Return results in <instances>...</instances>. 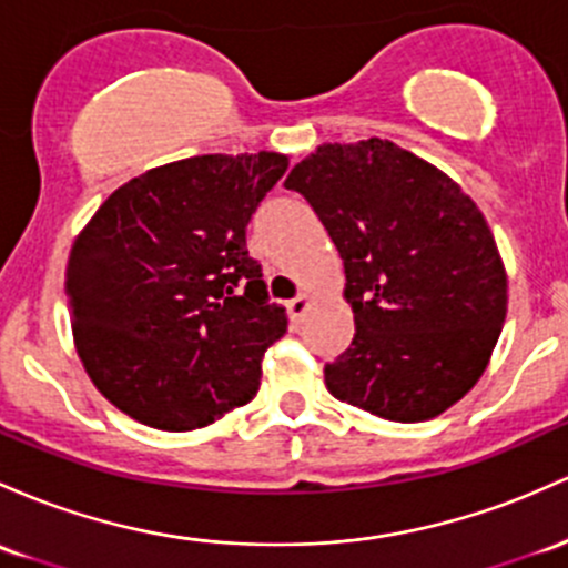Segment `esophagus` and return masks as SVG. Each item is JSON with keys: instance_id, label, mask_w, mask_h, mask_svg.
<instances>
[{"instance_id": "esophagus-1", "label": "esophagus", "mask_w": 568, "mask_h": 568, "mask_svg": "<svg viewBox=\"0 0 568 568\" xmlns=\"http://www.w3.org/2000/svg\"><path fill=\"white\" fill-rule=\"evenodd\" d=\"M310 304H313V296H310V294H298L296 298H291V302L285 304V307H288L291 321H296V323L304 321V315H307Z\"/></svg>"}]
</instances>
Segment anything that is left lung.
Returning <instances> with one entry per match:
<instances>
[{
  "label": "left lung",
  "instance_id": "1",
  "mask_svg": "<svg viewBox=\"0 0 568 568\" xmlns=\"http://www.w3.org/2000/svg\"><path fill=\"white\" fill-rule=\"evenodd\" d=\"M345 264L351 347L328 394L394 423L432 420L483 372L507 317V270L475 199L396 142H323L291 170Z\"/></svg>",
  "mask_w": 568,
  "mask_h": 568
}]
</instances>
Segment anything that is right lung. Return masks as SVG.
Wrapping results in <instances>:
<instances>
[{"label": "right lung", "instance_id": "1", "mask_svg": "<svg viewBox=\"0 0 568 568\" xmlns=\"http://www.w3.org/2000/svg\"><path fill=\"white\" fill-rule=\"evenodd\" d=\"M285 170L288 155L274 151L153 166L74 236V351L123 415L196 432L258 394L261 361L288 317L270 304L245 226Z\"/></svg>", "mask_w": 568, "mask_h": 568}]
</instances>
